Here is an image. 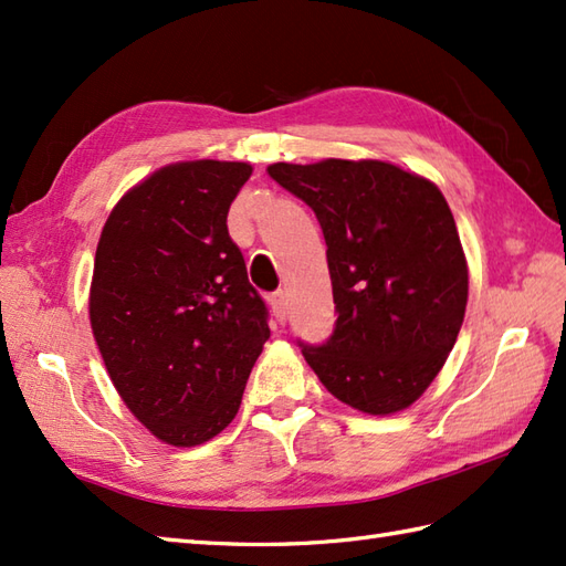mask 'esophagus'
<instances>
[{
	"label": "esophagus",
	"mask_w": 566,
	"mask_h": 566,
	"mask_svg": "<svg viewBox=\"0 0 566 566\" xmlns=\"http://www.w3.org/2000/svg\"><path fill=\"white\" fill-rule=\"evenodd\" d=\"M270 306H272L274 318L280 321V323H286V318H290V302H286V294L284 292L272 294Z\"/></svg>",
	"instance_id": "obj_1"
}]
</instances>
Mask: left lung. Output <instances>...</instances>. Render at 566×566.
<instances>
[{
  "mask_svg": "<svg viewBox=\"0 0 566 566\" xmlns=\"http://www.w3.org/2000/svg\"><path fill=\"white\" fill-rule=\"evenodd\" d=\"M268 175L314 209L338 311L326 345H304L335 399L399 413L438 377L462 328L469 270L442 191L387 160L274 163Z\"/></svg>",
  "mask_w": 566,
  "mask_h": 566,
  "instance_id": "1",
  "label": "left lung"
}]
</instances>
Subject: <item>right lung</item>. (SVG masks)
Wrapping results in <instances>:
<instances>
[{
    "label": "right lung",
    "instance_id": "obj_1",
    "mask_svg": "<svg viewBox=\"0 0 566 566\" xmlns=\"http://www.w3.org/2000/svg\"><path fill=\"white\" fill-rule=\"evenodd\" d=\"M252 165H165L116 201L90 286V323L114 387L155 438L195 448L235 418L270 338L268 308L228 235Z\"/></svg>",
    "mask_w": 566,
    "mask_h": 566
}]
</instances>
